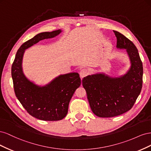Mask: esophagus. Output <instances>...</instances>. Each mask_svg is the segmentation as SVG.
I'll return each instance as SVG.
<instances>
[{"label":"esophagus","instance_id":"34e87169","mask_svg":"<svg viewBox=\"0 0 151 151\" xmlns=\"http://www.w3.org/2000/svg\"><path fill=\"white\" fill-rule=\"evenodd\" d=\"M88 73H89L88 70H87V69H86V68H83V69H82V70L80 71V72H79L80 77H81V79H83V77H84L88 76Z\"/></svg>","mask_w":151,"mask_h":151}]
</instances>
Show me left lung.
I'll list each match as a JSON object with an SVG mask.
<instances>
[{"label": "left lung", "instance_id": "left-lung-1", "mask_svg": "<svg viewBox=\"0 0 151 151\" xmlns=\"http://www.w3.org/2000/svg\"><path fill=\"white\" fill-rule=\"evenodd\" d=\"M113 32L117 39L116 48L126 49L131 63L129 70L118 77L99 73L86 76L82 81L91 110L102 118L116 116L129 111L142 87L143 66L137 48L124 35Z\"/></svg>", "mask_w": 151, "mask_h": 151}]
</instances>
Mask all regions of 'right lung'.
I'll return each mask as SVG.
<instances>
[{
	"mask_svg": "<svg viewBox=\"0 0 151 151\" xmlns=\"http://www.w3.org/2000/svg\"><path fill=\"white\" fill-rule=\"evenodd\" d=\"M58 29L43 32L27 41L18 49L12 65L11 74L17 98L32 116L45 121H57L65 117L69 102L81 84L77 72L60 75L48 84L40 86L30 81L24 74L22 62L25 50L45 39L55 37Z\"/></svg>",
	"mask_w": 151,
	"mask_h": 151,
	"instance_id": "right-lung-1",
	"label": "right lung"
}]
</instances>
